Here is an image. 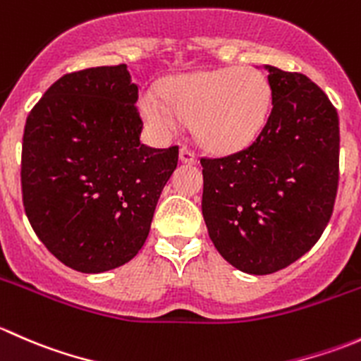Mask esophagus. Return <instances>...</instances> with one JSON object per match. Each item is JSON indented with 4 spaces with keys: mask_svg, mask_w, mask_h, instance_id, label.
I'll return each mask as SVG.
<instances>
[{
    "mask_svg": "<svg viewBox=\"0 0 361 361\" xmlns=\"http://www.w3.org/2000/svg\"><path fill=\"white\" fill-rule=\"evenodd\" d=\"M180 160L185 164H195L197 162V155H195L190 148L183 145V147L180 148Z\"/></svg>",
    "mask_w": 361,
    "mask_h": 361,
    "instance_id": "1",
    "label": "esophagus"
}]
</instances>
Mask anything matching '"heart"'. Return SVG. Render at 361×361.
I'll return each instance as SVG.
<instances>
[{
	"mask_svg": "<svg viewBox=\"0 0 361 361\" xmlns=\"http://www.w3.org/2000/svg\"><path fill=\"white\" fill-rule=\"evenodd\" d=\"M271 83L255 68H224L181 75L147 92L141 113L160 136L194 123L197 140L213 150H238L251 143L271 111Z\"/></svg>",
	"mask_w": 361,
	"mask_h": 361,
	"instance_id": "1",
	"label": "heart"
}]
</instances>
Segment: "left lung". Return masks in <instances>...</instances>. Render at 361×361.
I'll use <instances>...</instances> for the list:
<instances>
[{"mask_svg":"<svg viewBox=\"0 0 361 361\" xmlns=\"http://www.w3.org/2000/svg\"><path fill=\"white\" fill-rule=\"evenodd\" d=\"M267 69L272 110L245 150L201 159L202 216L214 248L235 269L264 276L316 245L338 185V116L302 73Z\"/></svg>","mask_w":361,"mask_h":361,"instance_id":"left-lung-1","label":"left lung"}]
</instances>
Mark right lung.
I'll use <instances>...</instances> for the list:
<instances>
[{
    "label": "right lung",
    "mask_w": 361,
    "mask_h": 361,
    "mask_svg": "<svg viewBox=\"0 0 361 361\" xmlns=\"http://www.w3.org/2000/svg\"><path fill=\"white\" fill-rule=\"evenodd\" d=\"M137 85L126 64L68 73L27 115L23 202L47 250L87 274L143 248L178 147L141 143Z\"/></svg>",
    "instance_id": "obj_1"
}]
</instances>
